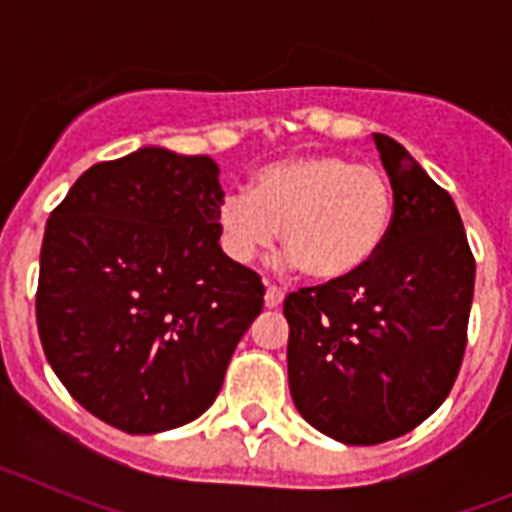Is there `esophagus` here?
<instances>
[{
  "label": "esophagus",
  "mask_w": 512,
  "mask_h": 512,
  "mask_svg": "<svg viewBox=\"0 0 512 512\" xmlns=\"http://www.w3.org/2000/svg\"><path fill=\"white\" fill-rule=\"evenodd\" d=\"M284 302V292L279 287H271V284H266V292H264V305L269 307V310H277L279 305Z\"/></svg>",
  "instance_id": "esophagus-1"
}]
</instances>
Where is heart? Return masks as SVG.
<instances>
[{"mask_svg": "<svg viewBox=\"0 0 512 512\" xmlns=\"http://www.w3.org/2000/svg\"><path fill=\"white\" fill-rule=\"evenodd\" d=\"M395 220L390 179L336 153H302L253 174L251 192L228 194L217 210L220 241L238 264L287 243V264L315 282L356 277L377 259ZM283 228L279 229L278 225Z\"/></svg>", "mask_w": 512, "mask_h": 512, "instance_id": "obj_1", "label": "heart"}]
</instances>
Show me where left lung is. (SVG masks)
Masks as SVG:
<instances>
[{
    "label": "left lung",
    "mask_w": 512,
    "mask_h": 512,
    "mask_svg": "<svg viewBox=\"0 0 512 512\" xmlns=\"http://www.w3.org/2000/svg\"><path fill=\"white\" fill-rule=\"evenodd\" d=\"M395 194L377 259L346 282L284 300L289 392L302 418L348 446L410 433L454 387L474 297L459 210L395 138L374 133Z\"/></svg>",
    "instance_id": "1"
}]
</instances>
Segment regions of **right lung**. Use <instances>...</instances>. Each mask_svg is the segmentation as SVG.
<instances>
[{
  "instance_id": "add662e5",
  "label": "right lung",
  "mask_w": 512,
  "mask_h": 512,
  "mask_svg": "<svg viewBox=\"0 0 512 512\" xmlns=\"http://www.w3.org/2000/svg\"><path fill=\"white\" fill-rule=\"evenodd\" d=\"M210 156L143 146L92 166L51 212L35 315L81 408L125 433L200 418L264 307L259 274L220 248Z\"/></svg>"
}]
</instances>
